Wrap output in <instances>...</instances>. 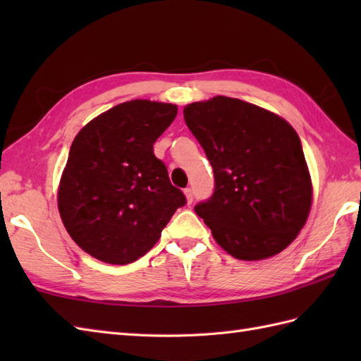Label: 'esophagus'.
<instances>
[{"instance_id": "34e87169", "label": "esophagus", "mask_w": 361, "mask_h": 361, "mask_svg": "<svg viewBox=\"0 0 361 361\" xmlns=\"http://www.w3.org/2000/svg\"><path fill=\"white\" fill-rule=\"evenodd\" d=\"M185 195H186L188 203H192L194 202V189L192 188H186L185 189Z\"/></svg>"}]
</instances>
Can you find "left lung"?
Returning <instances> with one entry per match:
<instances>
[{"mask_svg": "<svg viewBox=\"0 0 361 361\" xmlns=\"http://www.w3.org/2000/svg\"><path fill=\"white\" fill-rule=\"evenodd\" d=\"M183 114L214 171V194L194 209L216 242L240 260L286 250L312 206V180L295 128L226 96L189 104Z\"/></svg>", "mask_w": 361, "mask_h": 361, "instance_id": "8db88e82", "label": "left lung"}]
</instances>
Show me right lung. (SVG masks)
Returning a JSON list of instances; mask_svg holds the SVG:
<instances>
[{
	"instance_id": "1",
	"label": "right lung",
	"mask_w": 361,
	"mask_h": 361,
	"mask_svg": "<svg viewBox=\"0 0 361 361\" xmlns=\"http://www.w3.org/2000/svg\"><path fill=\"white\" fill-rule=\"evenodd\" d=\"M175 116L176 105L135 99L99 114L74 137L59 186V212L90 256L113 265L135 262L186 204L153 153Z\"/></svg>"
}]
</instances>
